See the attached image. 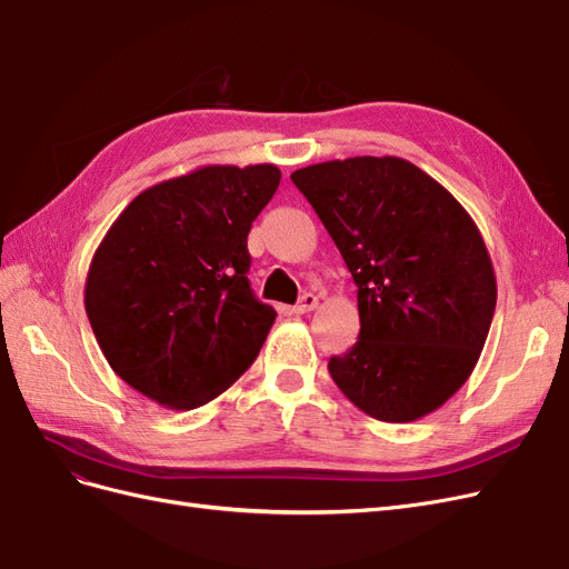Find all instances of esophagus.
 <instances>
[{
    "label": "esophagus",
    "mask_w": 569,
    "mask_h": 569,
    "mask_svg": "<svg viewBox=\"0 0 569 569\" xmlns=\"http://www.w3.org/2000/svg\"><path fill=\"white\" fill-rule=\"evenodd\" d=\"M318 308V297L316 295H303L301 299H299V303L291 308V313H297V316H303V313H311V311H316Z\"/></svg>",
    "instance_id": "esophagus-1"
}]
</instances>
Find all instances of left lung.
I'll use <instances>...</instances> for the list:
<instances>
[{"instance_id": "8db88e82", "label": "left lung", "mask_w": 569, "mask_h": 569, "mask_svg": "<svg viewBox=\"0 0 569 569\" xmlns=\"http://www.w3.org/2000/svg\"><path fill=\"white\" fill-rule=\"evenodd\" d=\"M358 287L360 335L330 358L347 399L412 422L468 382L491 327L496 274L458 199L399 157L325 161L291 173Z\"/></svg>"}]
</instances>
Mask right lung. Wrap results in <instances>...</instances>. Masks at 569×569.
<instances>
[{
    "mask_svg": "<svg viewBox=\"0 0 569 569\" xmlns=\"http://www.w3.org/2000/svg\"><path fill=\"white\" fill-rule=\"evenodd\" d=\"M280 168L201 166L151 184L97 247L84 311L120 380L170 410L213 401L253 363L274 322L251 295L247 237Z\"/></svg>",
    "mask_w": 569,
    "mask_h": 569,
    "instance_id": "add662e5",
    "label": "right lung"
}]
</instances>
